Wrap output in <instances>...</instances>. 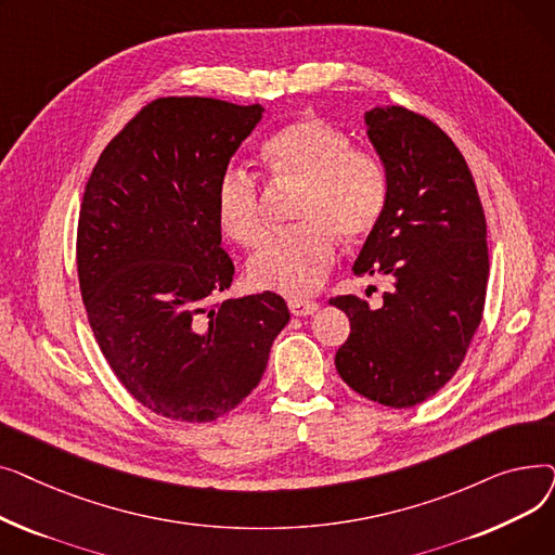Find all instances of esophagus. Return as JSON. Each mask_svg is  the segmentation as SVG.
<instances>
[{
    "label": "esophagus",
    "mask_w": 555,
    "mask_h": 555,
    "mask_svg": "<svg viewBox=\"0 0 555 555\" xmlns=\"http://www.w3.org/2000/svg\"><path fill=\"white\" fill-rule=\"evenodd\" d=\"M287 308H289V312L297 314V317H306V314L317 312L319 304L317 301H308V299H289Z\"/></svg>",
    "instance_id": "34e87169"
}]
</instances>
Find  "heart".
Wrapping results in <instances>:
<instances>
[{
  "label": "heart",
  "mask_w": 555,
  "mask_h": 555,
  "mask_svg": "<svg viewBox=\"0 0 555 555\" xmlns=\"http://www.w3.org/2000/svg\"><path fill=\"white\" fill-rule=\"evenodd\" d=\"M260 155L274 182L299 189L293 211L299 224L266 241L249 260V281L299 299L326 279L337 238L358 243L380 224L391 195L389 166L373 151L353 149L346 132L314 116L279 128ZM216 216L233 243H260L266 220L254 172L238 166L222 172Z\"/></svg>",
  "instance_id": "b5f03b06"
}]
</instances>
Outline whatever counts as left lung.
<instances>
[{"label":"left lung","mask_w":555,"mask_h":555,"mask_svg":"<svg viewBox=\"0 0 555 555\" xmlns=\"http://www.w3.org/2000/svg\"><path fill=\"white\" fill-rule=\"evenodd\" d=\"M364 119L391 195L353 274L387 276L393 289L377 310L356 295L331 297L351 322L335 366L356 393L404 410L452 380L481 324L486 216L461 151L427 116L393 105Z\"/></svg>","instance_id":"obj_1"}]
</instances>
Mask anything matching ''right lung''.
<instances>
[{"label": "right lung", "instance_id": "obj_1", "mask_svg": "<svg viewBox=\"0 0 555 555\" xmlns=\"http://www.w3.org/2000/svg\"><path fill=\"white\" fill-rule=\"evenodd\" d=\"M260 116L258 103L155 99L85 186L76 268L87 322L128 393L170 421L209 423L238 406L289 322L274 293L216 301L233 281L216 189Z\"/></svg>", "mask_w": 555, "mask_h": 555}]
</instances>
